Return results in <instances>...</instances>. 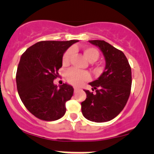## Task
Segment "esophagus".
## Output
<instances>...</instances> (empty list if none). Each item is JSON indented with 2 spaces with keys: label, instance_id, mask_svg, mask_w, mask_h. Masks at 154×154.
Segmentation results:
<instances>
[{
  "label": "esophagus",
  "instance_id": "1",
  "mask_svg": "<svg viewBox=\"0 0 154 154\" xmlns=\"http://www.w3.org/2000/svg\"><path fill=\"white\" fill-rule=\"evenodd\" d=\"M74 92H76V91H77L79 89H80V88H78V87L74 86Z\"/></svg>",
  "mask_w": 154,
  "mask_h": 154
}]
</instances>
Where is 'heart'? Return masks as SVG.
I'll list each match as a JSON object with an SVG mask.
<instances>
[{
	"instance_id": "obj_1",
	"label": "heart",
	"mask_w": 154,
	"mask_h": 154,
	"mask_svg": "<svg viewBox=\"0 0 154 154\" xmlns=\"http://www.w3.org/2000/svg\"><path fill=\"white\" fill-rule=\"evenodd\" d=\"M83 54L87 60L91 63L97 61L99 58V52L97 49L94 48H86L83 50ZM74 54V49L69 48L65 52L64 55L63 57V63L64 66H67L70 63L72 56ZM66 80L68 83L71 84L79 86L83 83V81L88 80L89 78V74L86 71H80L77 68H71L66 72Z\"/></svg>"
}]
</instances>
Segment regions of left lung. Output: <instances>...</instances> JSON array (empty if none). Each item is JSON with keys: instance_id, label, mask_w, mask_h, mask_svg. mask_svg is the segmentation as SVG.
<instances>
[{"instance_id": "obj_1", "label": "left lung", "mask_w": 154, "mask_h": 154, "mask_svg": "<svg viewBox=\"0 0 154 154\" xmlns=\"http://www.w3.org/2000/svg\"><path fill=\"white\" fill-rule=\"evenodd\" d=\"M104 57V71L97 80L88 84L92 91L84 90L86 98L81 103L83 116L94 122H105L116 118L125 106L132 84L131 68L122 51L103 40H91Z\"/></svg>"}]
</instances>
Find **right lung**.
<instances>
[{
	"label": "right lung",
	"instance_id": "obj_1",
	"mask_svg": "<svg viewBox=\"0 0 154 154\" xmlns=\"http://www.w3.org/2000/svg\"><path fill=\"white\" fill-rule=\"evenodd\" d=\"M77 42H38L21 55L16 73L18 94L29 112L41 120H58L66 113L74 88L68 83L58 87L54 80L63 66V54Z\"/></svg>",
	"mask_w": 154,
	"mask_h": 154
}]
</instances>
